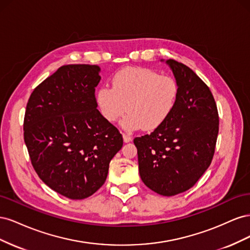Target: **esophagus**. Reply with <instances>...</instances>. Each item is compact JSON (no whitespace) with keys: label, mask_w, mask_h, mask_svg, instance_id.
Returning <instances> with one entry per match:
<instances>
[{"label":"esophagus","mask_w":250,"mask_h":250,"mask_svg":"<svg viewBox=\"0 0 250 250\" xmlns=\"http://www.w3.org/2000/svg\"><path fill=\"white\" fill-rule=\"evenodd\" d=\"M123 140H124V142L125 143H128V142H130L131 140H132V138L130 137L129 134H126V133H123Z\"/></svg>","instance_id":"34e87169"}]
</instances>
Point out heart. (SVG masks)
Wrapping results in <instances>:
<instances>
[{
	"mask_svg": "<svg viewBox=\"0 0 250 250\" xmlns=\"http://www.w3.org/2000/svg\"><path fill=\"white\" fill-rule=\"evenodd\" d=\"M112 88L98 89L96 101L103 118L115 121L128 110L121 125L126 130H152L163 124L175 106L179 93L177 81L171 76L140 66L118 71Z\"/></svg>",
	"mask_w": 250,
	"mask_h": 250,
	"instance_id": "1",
	"label": "heart"
}]
</instances>
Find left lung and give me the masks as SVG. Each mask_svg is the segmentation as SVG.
Segmentation results:
<instances>
[{"label":"left lung","instance_id":"8db88e82","mask_svg":"<svg viewBox=\"0 0 250 250\" xmlns=\"http://www.w3.org/2000/svg\"><path fill=\"white\" fill-rule=\"evenodd\" d=\"M179 93L170 116L150 134L135 138L140 176L149 188L174 196L191 188L215 153L219 116L208 86L186 64L168 59Z\"/></svg>","mask_w":250,"mask_h":250}]
</instances>
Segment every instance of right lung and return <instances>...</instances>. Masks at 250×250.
Here are the masks:
<instances>
[{
  "instance_id": "right-lung-1",
  "label": "right lung",
  "mask_w": 250,
  "mask_h": 250,
  "mask_svg": "<svg viewBox=\"0 0 250 250\" xmlns=\"http://www.w3.org/2000/svg\"><path fill=\"white\" fill-rule=\"evenodd\" d=\"M100 67L66 64L37 85L24 119V140L37 175L70 199H84L107 177L123 138L97 109Z\"/></svg>"
}]
</instances>
